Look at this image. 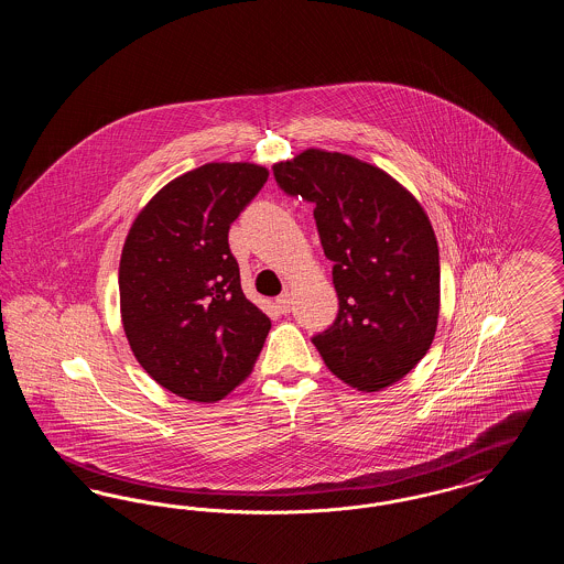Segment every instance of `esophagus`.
<instances>
[{
	"label": "esophagus",
	"instance_id": "34e87169",
	"mask_svg": "<svg viewBox=\"0 0 564 564\" xmlns=\"http://www.w3.org/2000/svg\"><path fill=\"white\" fill-rule=\"evenodd\" d=\"M276 308H279L283 315L290 313V308H292V294H290V292H283V294L276 297Z\"/></svg>",
	"mask_w": 564,
	"mask_h": 564
}]
</instances>
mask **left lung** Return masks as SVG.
<instances>
[{
  "label": "left lung",
  "mask_w": 564,
  "mask_h": 564,
  "mask_svg": "<svg viewBox=\"0 0 564 564\" xmlns=\"http://www.w3.org/2000/svg\"><path fill=\"white\" fill-rule=\"evenodd\" d=\"M283 192L315 205L334 262L338 317L313 338L357 391L402 380L430 350L440 315V251L421 203L375 164L308 148L272 166Z\"/></svg>",
  "instance_id": "left-lung-1"
}]
</instances>
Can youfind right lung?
<instances>
[{"label":"right lung","mask_w":564,"mask_h":564,"mask_svg":"<svg viewBox=\"0 0 564 564\" xmlns=\"http://www.w3.org/2000/svg\"><path fill=\"white\" fill-rule=\"evenodd\" d=\"M267 180L253 162H207L159 189L122 247L120 315L134 359L189 402L235 391L269 336L228 245L230 224Z\"/></svg>","instance_id":"obj_1"}]
</instances>
